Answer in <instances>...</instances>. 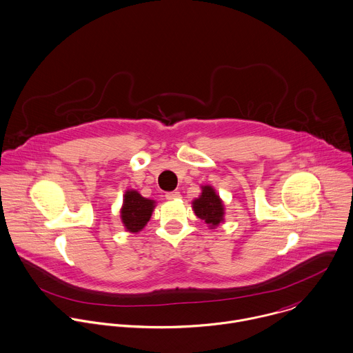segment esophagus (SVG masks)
Returning a JSON list of instances; mask_svg holds the SVG:
<instances>
[{"label":"esophagus","mask_w":353,"mask_h":353,"mask_svg":"<svg viewBox=\"0 0 353 353\" xmlns=\"http://www.w3.org/2000/svg\"><path fill=\"white\" fill-rule=\"evenodd\" d=\"M166 199L172 201V199H179L180 198V192L179 191H170V192H166Z\"/></svg>","instance_id":"esophagus-1"}]
</instances>
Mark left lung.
I'll return each instance as SVG.
<instances>
[{"instance_id": "left-lung-1", "label": "left lung", "mask_w": 353, "mask_h": 353, "mask_svg": "<svg viewBox=\"0 0 353 353\" xmlns=\"http://www.w3.org/2000/svg\"><path fill=\"white\" fill-rule=\"evenodd\" d=\"M194 210L195 214L210 227H216L223 221V203L214 190L209 185L202 187V195L194 201Z\"/></svg>"}]
</instances>
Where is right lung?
I'll return each instance as SVG.
<instances>
[{
  "label": "right lung",
  "instance_id": "add662e5",
  "mask_svg": "<svg viewBox=\"0 0 353 353\" xmlns=\"http://www.w3.org/2000/svg\"><path fill=\"white\" fill-rule=\"evenodd\" d=\"M154 209V201L143 198L137 191L125 194L122 206V223L130 232H139L148 223Z\"/></svg>",
  "mask_w": 353,
  "mask_h": 353
}]
</instances>
